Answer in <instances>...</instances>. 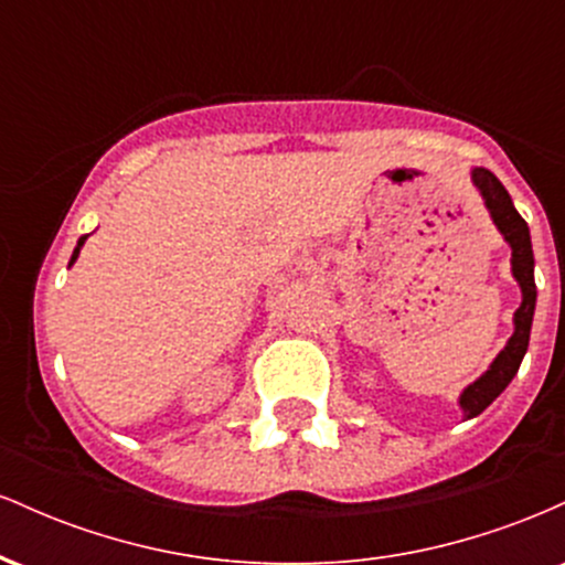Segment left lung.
I'll use <instances>...</instances> for the list:
<instances>
[{"label": "left lung", "instance_id": "obj_1", "mask_svg": "<svg viewBox=\"0 0 565 565\" xmlns=\"http://www.w3.org/2000/svg\"><path fill=\"white\" fill-rule=\"evenodd\" d=\"M472 183L486 201V210L491 212V220L504 236V242L512 249V276L521 284L523 302L515 310V332L508 340L502 353L497 355L494 364L489 366V372L483 377H478L472 385L465 387V393L459 395V406H462L465 417H478L491 401L497 398L504 387L510 385L512 377L521 369L523 355L529 350V337H531V321H534V308H536V284H534V249H531V236L526 220L518 215V210L512 206L510 193L504 191V185L499 183L497 174L476 167L472 170Z\"/></svg>", "mask_w": 565, "mask_h": 565}]
</instances>
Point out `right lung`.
Here are the masks:
<instances>
[{
	"label": "right lung",
	"instance_id": "1",
	"mask_svg": "<svg viewBox=\"0 0 565 565\" xmlns=\"http://www.w3.org/2000/svg\"><path fill=\"white\" fill-rule=\"evenodd\" d=\"M84 238H87V236H82V238H79V244H76V249H74V255H71V263H74V260H76V257H79V249H82V244H84Z\"/></svg>",
	"mask_w": 565,
	"mask_h": 565
}]
</instances>
